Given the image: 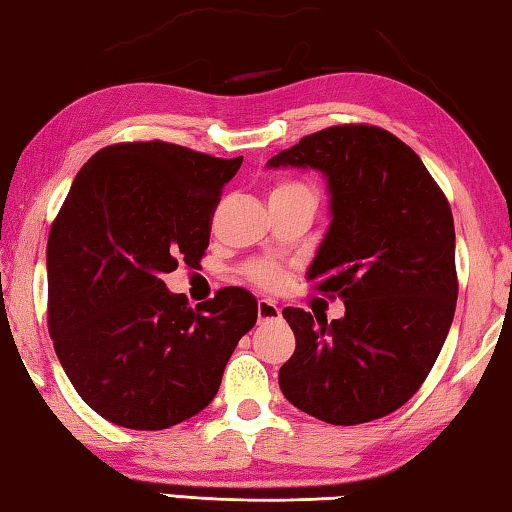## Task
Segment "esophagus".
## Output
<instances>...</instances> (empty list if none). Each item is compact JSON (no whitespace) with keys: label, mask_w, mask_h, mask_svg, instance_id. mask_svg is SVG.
I'll use <instances>...</instances> for the list:
<instances>
[{"label":"esophagus","mask_w":512,"mask_h":512,"mask_svg":"<svg viewBox=\"0 0 512 512\" xmlns=\"http://www.w3.org/2000/svg\"><path fill=\"white\" fill-rule=\"evenodd\" d=\"M257 316H259V321H275V319H280V307L269 298H259L257 300Z\"/></svg>","instance_id":"1"}]
</instances>
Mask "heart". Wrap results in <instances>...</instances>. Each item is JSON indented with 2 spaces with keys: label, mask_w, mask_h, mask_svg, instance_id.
Instances as JSON below:
<instances>
[{
  "label": "heart",
  "mask_w": 512,
  "mask_h": 512,
  "mask_svg": "<svg viewBox=\"0 0 512 512\" xmlns=\"http://www.w3.org/2000/svg\"><path fill=\"white\" fill-rule=\"evenodd\" d=\"M287 198H300L310 200L316 205V191L312 184L300 180H280L271 186L269 200H287ZM250 278L262 287H275L282 280V271L273 264H257L250 269Z\"/></svg>",
  "instance_id": "1"
}]
</instances>
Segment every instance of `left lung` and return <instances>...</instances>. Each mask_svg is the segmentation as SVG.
<instances>
[{
    "mask_svg": "<svg viewBox=\"0 0 512 512\" xmlns=\"http://www.w3.org/2000/svg\"><path fill=\"white\" fill-rule=\"evenodd\" d=\"M266 166L328 180L332 221L307 280L346 307L330 323L282 310L296 337L278 373L282 394L335 426L399 410L431 373L456 312L449 200L415 150L373 125L321 129Z\"/></svg>",
    "mask_w": 512,
    "mask_h": 512,
    "instance_id": "obj_1",
    "label": "left lung"
}]
</instances>
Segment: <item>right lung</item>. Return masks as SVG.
<instances>
[{"label": "right lung", "mask_w": 512, "mask_h": 512, "mask_svg": "<svg viewBox=\"0 0 512 512\" xmlns=\"http://www.w3.org/2000/svg\"><path fill=\"white\" fill-rule=\"evenodd\" d=\"M243 157L164 141L116 143L75 177L47 241V326L72 387L97 415L161 431L205 410L255 326L257 300L170 294L166 273L198 266L223 186Z\"/></svg>", "instance_id": "add662e5"}]
</instances>
